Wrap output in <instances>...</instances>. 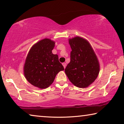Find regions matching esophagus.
<instances>
[{
	"label": "esophagus",
	"instance_id": "34e87169",
	"mask_svg": "<svg viewBox=\"0 0 124 124\" xmlns=\"http://www.w3.org/2000/svg\"><path fill=\"white\" fill-rule=\"evenodd\" d=\"M62 65H63L64 69L65 68H66V63H65V62H63V63H62Z\"/></svg>",
	"mask_w": 124,
	"mask_h": 124
}]
</instances>
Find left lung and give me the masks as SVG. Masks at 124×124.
<instances>
[{"label": "left lung", "mask_w": 124, "mask_h": 124, "mask_svg": "<svg viewBox=\"0 0 124 124\" xmlns=\"http://www.w3.org/2000/svg\"><path fill=\"white\" fill-rule=\"evenodd\" d=\"M69 42L72 51L65 72L73 85L86 88L98 75L100 66L98 58L90 43L84 38L78 36L69 39Z\"/></svg>", "instance_id": "8db88e82"}]
</instances>
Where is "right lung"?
Wrapping results in <instances>:
<instances>
[{"label":"right lung","instance_id":"right-lung-1","mask_svg":"<svg viewBox=\"0 0 124 124\" xmlns=\"http://www.w3.org/2000/svg\"><path fill=\"white\" fill-rule=\"evenodd\" d=\"M55 42L44 38L30 49L24 64V75L33 86L40 89L51 85L58 73L64 70L57 54L52 53Z\"/></svg>","mask_w":124,"mask_h":124}]
</instances>
